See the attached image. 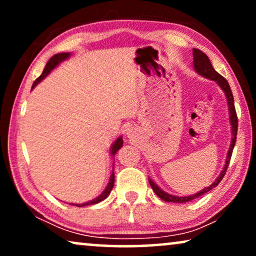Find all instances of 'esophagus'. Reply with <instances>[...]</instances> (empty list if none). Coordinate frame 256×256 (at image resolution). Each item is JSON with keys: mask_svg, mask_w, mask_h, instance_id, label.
I'll return each instance as SVG.
<instances>
[{"mask_svg": "<svg viewBox=\"0 0 256 256\" xmlns=\"http://www.w3.org/2000/svg\"><path fill=\"white\" fill-rule=\"evenodd\" d=\"M134 132H135V130H134V129H132V128H128L127 130H126V134L128 135V138H132V136L134 135Z\"/></svg>", "mask_w": 256, "mask_h": 256, "instance_id": "34e87169", "label": "esophagus"}]
</instances>
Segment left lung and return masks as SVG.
<instances>
[{
    "instance_id": "8db88e82",
    "label": "left lung",
    "mask_w": 256,
    "mask_h": 256,
    "mask_svg": "<svg viewBox=\"0 0 256 256\" xmlns=\"http://www.w3.org/2000/svg\"><path fill=\"white\" fill-rule=\"evenodd\" d=\"M192 54H194V71L198 73L199 76H204V78H208L210 80H213L218 84V86L222 90V92L225 93L226 100H227V106H228V113H230V124L232 127H230V132H232V138H230V144L228 148V152H227V156H226V160H225V166H224L222 172L218 177L216 178V180L210 185V186L202 188L197 194H190V196H184V197H178V196H174L168 194V192L163 191L158 185H157L155 182H152V178H149V184L154 192L158 196V197L162 199L164 202H188L194 200V199L202 197V194H205L206 192L211 191L212 188H214L218 186V184L222 182V180L225 176L227 168H228L230 164V160L232 157V152H233V148L236 146V132H238V118H236V107H234V99H233V94L232 90H230V84L227 82V80L219 74L218 72L213 68V66L210 62V59L208 56H206L204 52L198 50V48H194L192 50Z\"/></svg>"
}]
</instances>
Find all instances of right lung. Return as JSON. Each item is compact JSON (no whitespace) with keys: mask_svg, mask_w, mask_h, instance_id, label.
<instances>
[{"mask_svg":"<svg viewBox=\"0 0 256 256\" xmlns=\"http://www.w3.org/2000/svg\"><path fill=\"white\" fill-rule=\"evenodd\" d=\"M70 57H71V52H62V54H54V57H52L50 60L46 62V66L44 68L43 73H42V74L36 79V82L32 84V87H31V90H34V87H36V85H38V84H40L42 80H43L44 78H46V76L51 73L52 70H54L59 64H60V62L66 60V59H68ZM122 146H124V140H122V136H118V138L115 140V141L113 142V144H112V146H110V155L115 156V154L118 152V149L122 148ZM114 180H115V177H114V171H113V172H112V174H110V182H108L107 186L102 191V194H101L100 196H98L96 198L92 199V200L84 202V204H72V205L78 206V208H82V206L93 205V204H98V202H102L104 199H106L108 197V194H110L112 188H113V186H114Z\"/></svg>","mask_w":256,"mask_h":256,"instance_id":"right-lung-1","label":"right lung"}]
</instances>
